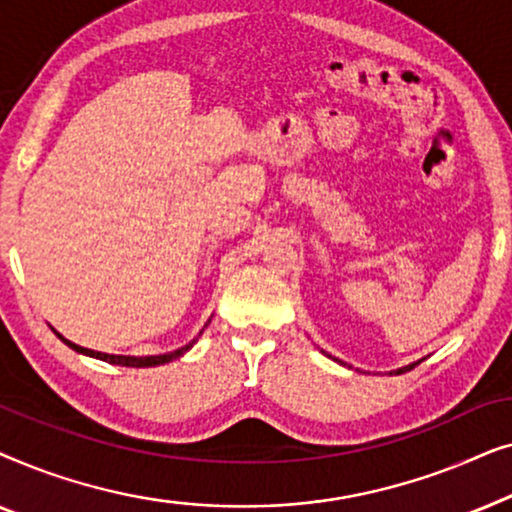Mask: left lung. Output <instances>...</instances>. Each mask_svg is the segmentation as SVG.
<instances>
[{"instance_id":"1","label":"left lung","mask_w":512,"mask_h":512,"mask_svg":"<svg viewBox=\"0 0 512 512\" xmlns=\"http://www.w3.org/2000/svg\"><path fill=\"white\" fill-rule=\"evenodd\" d=\"M417 363H419V361H417ZM417 363H410V366H403V368H398V370H394V373H396V375H401V373H408V370L415 368Z\"/></svg>"}]
</instances>
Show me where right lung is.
Wrapping results in <instances>:
<instances>
[{
	"label": "right lung",
	"mask_w": 512,
	"mask_h": 512,
	"mask_svg": "<svg viewBox=\"0 0 512 512\" xmlns=\"http://www.w3.org/2000/svg\"><path fill=\"white\" fill-rule=\"evenodd\" d=\"M58 338L65 342L67 347H72L74 352L79 354H86V356H93V359H100V361H107V363H114V366H128V368H151V366H163V363H170L174 359H179V356H184L188 349L195 345V340L188 342L186 347L181 349H174V352H167V354H158V356H123V354H102V352H95V349H86V347H79L74 345V342H69L62 338L60 333H55Z\"/></svg>",
	"instance_id": "right-lung-1"
}]
</instances>
